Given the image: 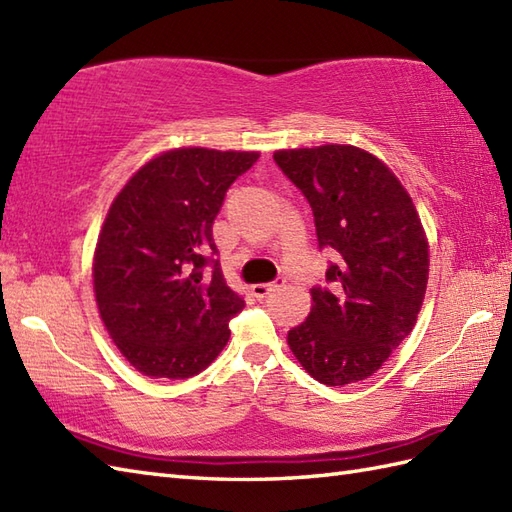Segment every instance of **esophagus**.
I'll return each mask as SVG.
<instances>
[{
    "instance_id": "obj_1",
    "label": "esophagus",
    "mask_w": 512,
    "mask_h": 512,
    "mask_svg": "<svg viewBox=\"0 0 512 512\" xmlns=\"http://www.w3.org/2000/svg\"><path fill=\"white\" fill-rule=\"evenodd\" d=\"M282 282H285V280H276V282H258V285H252V287H249V291H252L254 298H265V295H269V293L274 291L276 287H280Z\"/></svg>"
}]
</instances>
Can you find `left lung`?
Returning a JSON list of instances; mask_svg holds the SVG:
<instances>
[{"mask_svg": "<svg viewBox=\"0 0 512 512\" xmlns=\"http://www.w3.org/2000/svg\"><path fill=\"white\" fill-rule=\"evenodd\" d=\"M274 160L311 203L317 243L337 256L331 287L311 289V313L287 344L324 385L368 379L412 333L425 300L429 241L414 201L359 146L282 149Z\"/></svg>", "mask_w": 512, "mask_h": 512, "instance_id": "8db88e82", "label": "left lung"}]
</instances>
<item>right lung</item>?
<instances>
[{
	"label": "right lung",
	"instance_id": "right-lung-1",
	"mask_svg": "<svg viewBox=\"0 0 512 512\" xmlns=\"http://www.w3.org/2000/svg\"><path fill=\"white\" fill-rule=\"evenodd\" d=\"M258 151L179 146L142 164L111 201L92 260L100 320L131 366L188 379L217 359L243 298L208 256L225 192Z\"/></svg>",
	"mask_w": 512,
	"mask_h": 512
}]
</instances>
